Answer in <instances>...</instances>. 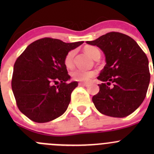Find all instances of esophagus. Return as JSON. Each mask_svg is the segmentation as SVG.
<instances>
[{"label":"esophagus","instance_id":"1","mask_svg":"<svg viewBox=\"0 0 154 154\" xmlns=\"http://www.w3.org/2000/svg\"><path fill=\"white\" fill-rule=\"evenodd\" d=\"M79 86H88V83H79Z\"/></svg>","mask_w":154,"mask_h":154}]
</instances>
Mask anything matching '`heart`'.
I'll use <instances>...</instances> for the list:
<instances>
[{"label": "heart", "mask_w": 154, "mask_h": 154, "mask_svg": "<svg viewBox=\"0 0 154 154\" xmlns=\"http://www.w3.org/2000/svg\"><path fill=\"white\" fill-rule=\"evenodd\" d=\"M84 51L87 55L89 56L92 59H94L97 55L100 54V51L94 46H86L84 48ZM75 55V51L74 50L68 51L64 58V65L66 68H71L74 66V57ZM71 77L74 80L79 82L87 83L91 78L96 75V72L94 71H81V70H74L71 72Z\"/></svg>", "instance_id": "obj_1"}]
</instances>
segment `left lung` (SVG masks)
<instances>
[{
  "label": "left lung",
  "mask_w": 154,
  "mask_h": 154,
  "mask_svg": "<svg viewBox=\"0 0 154 154\" xmlns=\"http://www.w3.org/2000/svg\"><path fill=\"white\" fill-rule=\"evenodd\" d=\"M86 43L100 48L106 57V66L97 77L103 83L98 84L100 91L92 97L96 109L115 118L133 113L145 98L150 83L145 53L131 37L119 32H107Z\"/></svg>",
  "instance_id": "8db88e82"
}]
</instances>
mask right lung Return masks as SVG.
Wrapping results in <instances>:
<instances>
[{"instance_id":"obj_1","label":"right lung","mask_w":154,"mask_h":154,"mask_svg":"<svg viewBox=\"0 0 154 154\" xmlns=\"http://www.w3.org/2000/svg\"><path fill=\"white\" fill-rule=\"evenodd\" d=\"M83 43L46 37L29 45L17 58L12 89L18 108L32 122H51L66 111L78 83H66L71 77L63 61L68 51Z\"/></svg>"}]
</instances>
